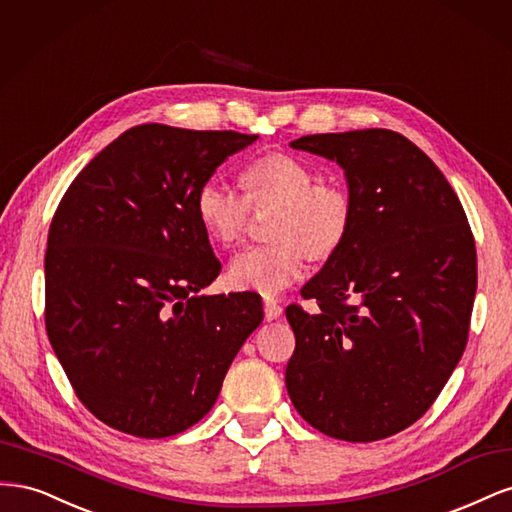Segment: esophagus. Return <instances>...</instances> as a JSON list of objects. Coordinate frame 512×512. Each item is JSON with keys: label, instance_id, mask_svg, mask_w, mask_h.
Wrapping results in <instances>:
<instances>
[{"label": "esophagus", "instance_id": "34e87169", "mask_svg": "<svg viewBox=\"0 0 512 512\" xmlns=\"http://www.w3.org/2000/svg\"><path fill=\"white\" fill-rule=\"evenodd\" d=\"M280 316H282V305H277L275 301L267 299L265 301V318L267 320H277Z\"/></svg>", "mask_w": 512, "mask_h": 512}]
</instances>
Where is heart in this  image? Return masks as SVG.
<instances>
[{"label":"heart","instance_id":"1","mask_svg":"<svg viewBox=\"0 0 512 512\" xmlns=\"http://www.w3.org/2000/svg\"><path fill=\"white\" fill-rule=\"evenodd\" d=\"M243 194L220 179L200 185L194 207L207 235L232 245L250 228L252 213L273 211L269 235L275 239L232 258L228 280L239 290L275 297L314 260L333 256L346 241L354 205L344 185L318 181L316 170L290 153H267L241 173Z\"/></svg>","mask_w":512,"mask_h":512}]
</instances>
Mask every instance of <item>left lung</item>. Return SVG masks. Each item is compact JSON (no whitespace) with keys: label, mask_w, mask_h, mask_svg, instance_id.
Listing matches in <instances>:
<instances>
[{"label":"left lung","mask_w":512,"mask_h":512,"mask_svg":"<svg viewBox=\"0 0 512 512\" xmlns=\"http://www.w3.org/2000/svg\"><path fill=\"white\" fill-rule=\"evenodd\" d=\"M344 168L346 241L286 307L292 406L314 429L374 442L416 423L468 344L476 245L455 190L406 136L369 128L290 143Z\"/></svg>","instance_id":"8db88e82"}]
</instances>
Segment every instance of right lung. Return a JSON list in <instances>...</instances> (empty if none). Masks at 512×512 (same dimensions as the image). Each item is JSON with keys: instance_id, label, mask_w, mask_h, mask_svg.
<instances>
[{"instance_id": "1", "label": "right lung", "mask_w": 512, "mask_h": 512, "mask_svg": "<svg viewBox=\"0 0 512 512\" xmlns=\"http://www.w3.org/2000/svg\"><path fill=\"white\" fill-rule=\"evenodd\" d=\"M258 134L143 123L70 183L44 254V324L81 404L136 438L196 425L262 322L256 292L200 294L222 265L200 185Z\"/></svg>"}]
</instances>
